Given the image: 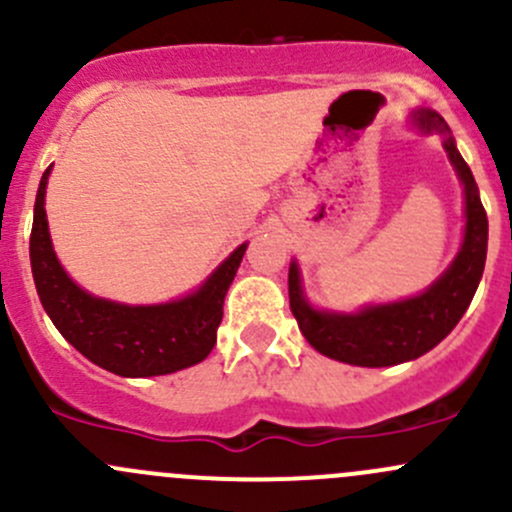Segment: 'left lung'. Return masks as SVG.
<instances>
[{
    "label": "left lung",
    "instance_id": "obj_1",
    "mask_svg": "<svg viewBox=\"0 0 512 512\" xmlns=\"http://www.w3.org/2000/svg\"><path fill=\"white\" fill-rule=\"evenodd\" d=\"M423 136L441 133L448 160L466 195V230L461 250L446 272L421 294L401 302L369 304L359 312H324L309 304L297 260L289 262V307L309 344L329 359L352 366H394L431 352L461 322L476 294L488 252V215L480 203L471 168L458 153L451 128L441 113L416 108L409 118Z\"/></svg>",
    "mask_w": 512,
    "mask_h": 512
}]
</instances>
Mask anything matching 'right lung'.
<instances>
[{"label": "right lung", "mask_w": 512, "mask_h": 512, "mask_svg": "<svg viewBox=\"0 0 512 512\" xmlns=\"http://www.w3.org/2000/svg\"><path fill=\"white\" fill-rule=\"evenodd\" d=\"M49 173L51 168H46L36 190L29 257L41 307L61 337L96 366L128 379L173 374L200 364L218 342L225 294L247 242L230 252L195 292L173 302L121 304L94 297L66 275L51 245L44 210Z\"/></svg>", "instance_id": "obj_1"}]
</instances>
